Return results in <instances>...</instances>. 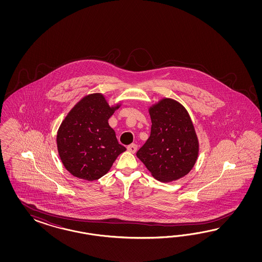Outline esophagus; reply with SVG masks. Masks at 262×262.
Segmentation results:
<instances>
[{
	"label": "esophagus",
	"instance_id": "1",
	"mask_svg": "<svg viewBox=\"0 0 262 262\" xmlns=\"http://www.w3.org/2000/svg\"><path fill=\"white\" fill-rule=\"evenodd\" d=\"M127 151H130V152H135L137 151V145L136 144H130L127 147Z\"/></svg>",
	"mask_w": 262,
	"mask_h": 262
}]
</instances>
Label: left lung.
Listing matches in <instances>:
<instances>
[{"instance_id": "8db88e82", "label": "left lung", "mask_w": 262, "mask_h": 262, "mask_svg": "<svg viewBox=\"0 0 262 262\" xmlns=\"http://www.w3.org/2000/svg\"><path fill=\"white\" fill-rule=\"evenodd\" d=\"M151 135L136 156L162 183L188 174L198 159L199 141L190 116L183 104L162 99L149 108Z\"/></svg>"}]
</instances>
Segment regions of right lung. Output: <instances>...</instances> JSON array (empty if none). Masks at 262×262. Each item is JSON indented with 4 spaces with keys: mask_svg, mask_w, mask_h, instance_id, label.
Returning a JSON list of instances; mask_svg holds the SVG:
<instances>
[{
    "mask_svg": "<svg viewBox=\"0 0 262 262\" xmlns=\"http://www.w3.org/2000/svg\"><path fill=\"white\" fill-rule=\"evenodd\" d=\"M101 93L83 97L62 121L57 130L56 144L64 167L73 176L95 181L111 169L126 148L118 143L108 125L113 112Z\"/></svg>",
    "mask_w": 262,
    "mask_h": 262,
    "instance_id": "right-lung-1",
    "label": "right lung"
}]
</instances>
